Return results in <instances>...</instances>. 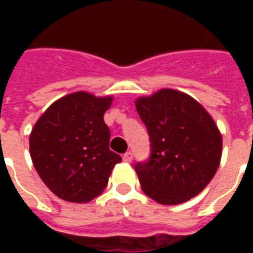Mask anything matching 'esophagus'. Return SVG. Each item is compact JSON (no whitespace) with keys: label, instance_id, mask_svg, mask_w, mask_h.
<instances>
[{"label":"esophagus","instance_id":"34e87169","mask_svg":"<svg viewBox=\"0 0 253 253\" xmlns=\"http://www.w3.org/2000/svg\"><path fill=\"white\" fill-rule=\"evenodd\" d=\"M123 161H125V163H131V161H132V153H131V152H127V153L123 154Z\"/></svg>","mask_w":253,"mask_h":253}]
</instances>
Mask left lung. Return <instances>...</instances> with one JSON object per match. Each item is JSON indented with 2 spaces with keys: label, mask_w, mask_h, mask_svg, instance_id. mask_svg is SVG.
<instances>
[{
  "label": "left lung",
  "mask_w": 253,
  "mask_h": 253,
  "mask_svg": "<svg viewBox=\"0 0 253 253\" xmlns=\"http://www.w3.org/2000/svg\"><path fill=\"white\" fill-rule=\"evenodd\" d=\"M148 128L150 157L135 164L143 192L161 205H179L211 181L222 137L203 107L188 94L161 89L135 101Z\"/></svg>",
  "instance_id": "left-lung-1"
}]
</instances>
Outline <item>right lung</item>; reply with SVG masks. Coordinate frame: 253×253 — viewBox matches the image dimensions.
Segmentation results:
<instances>
[{
  "mask_svg": "<svg viewBox=\"0 0 253 253\" xmlns=\"http://www.w3.org/2000/svg\"><path fill=\"white\" fill-rule=\"evenodd\" d=\"M112 97L74 92L52 103L30 135L36 172L63 201L84 203L100 195L122 157L110 150L104 112Z\"/></svg>",
  "mask_w": 253,
  "mask_h": 253,
  "instance_id": "right-lung-1",
  "label": "right lung"
}]
</instances>
